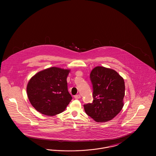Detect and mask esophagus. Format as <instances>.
I'll return each instance as SVG.
<instances>
[{
	"mask_svg": "<svg viewBox=\"0 0 156 156\" xmlns=\"http://www.w3.org/2000/svg\"><path fill=\"white\" fill-rule=\"evenodd\" d=\"M74 98L75 99H80V98H81V95H75Z\"/></svg>",
	"mask_w": 156,
	"mask_h": 156,
	"instance_id": "1",
	"label": "esophagus"
}]
</instances>
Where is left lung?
<instances>
[{
    "instance_id": "1",
    "label": "left lung",
    "mask_w": 156,
    "mask_h": 156,
    "mask_svg": "<svg viewBox=\"0 0 156 156\" xmlns=\"http://www.w3.org/2000/svg\"><path fill=\"white\" fill-rule=\"evenodd\" d=\"M93 102L83 105L86 113L97 122L113 119L122 109L125 94L123 78L115 70L95 67L90 74Z\"/></svg>"
}]
</instances>
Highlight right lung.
<instances>
[{
  "instance_id": "add662e5",
  "label": "right lung",
  "mask_w": 156,
  "mask_h": 156,
  "mask_svg": "<svg viewBox=\"0 0 156 156\" xmlns=\"http://www.w3.org/2000/svg\"><path fill=\"white\" fill-rule=\"evenodd\" d=\"M70 69L53 67L37 73L27 85L31 105L46 116L64 111L73 98L68 91L67 78Z\"/></svg>"
}]
</instances>
